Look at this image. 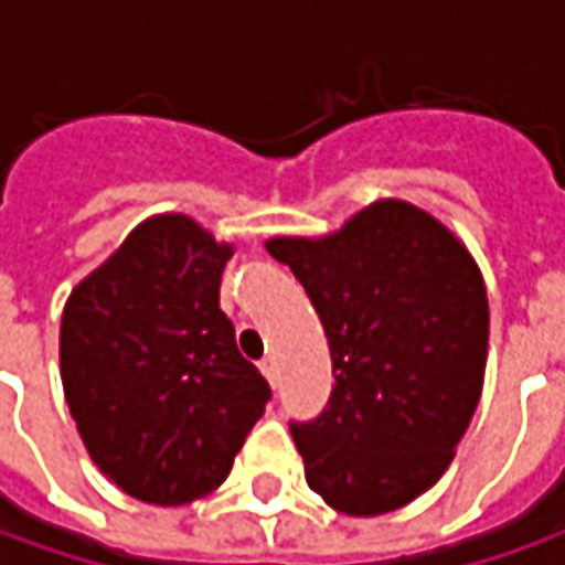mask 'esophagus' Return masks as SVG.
Wrapping results in <instances>:
<instances>
[{
	"mask_svg": "<svg viewBox=\"0 0 565 565\" xmlns=\"http://www.w3.org/2000/svg\"><path fill=\"white\" fill-rule=\"evenodd\" d=\"M260 371H264V377L270 380V386L276 390L279 386V364H276V359L260 361Z\"/></svg>",
	"mask_w": 565,
	"mask_h": 565,
	"instance_id": "34e87169",
	"label": "esophagus"
}]
</instances>
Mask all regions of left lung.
I'll list each match as a JSON object with an SVG mask.
<instances>
[{
  "label": "left lung",
  "instance_id": "obj_1",
  "mask_svg": "<svg viewBox=\"0 0 565 565\" xmlns=\"http://www.w3.org/2000/svg\"><path fill=\"white\" fill-rule=\"evenodd\" d=\"M330 342L333 393L292 422L305 478L345 515H383L440 481L481 399L488 289L430 213L377 201L323 238H270Z\"/></svg>",
  "mask_w": 565,
  "mask_h": 565
}]
</instances>
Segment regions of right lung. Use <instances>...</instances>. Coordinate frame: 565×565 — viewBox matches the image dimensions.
Segmentation results:
<instances>
[{
    "label": "right lung",
    "mask_w": 565,
    "mask_h": 565,
    "mask_svg": "<svg viewBox=\"0 0 565 565\" xmlns=\"http://www.w3.org/2000/svg\"><path fill=\"white\" fill-rule=\"evenodd\" d=\"M228 257L191 216H150L65 301L68 412L99 471L143 503L220 488L270 402L220 311Z\"/></svg>",
    "instance_id": "1"
}]
</instances>
